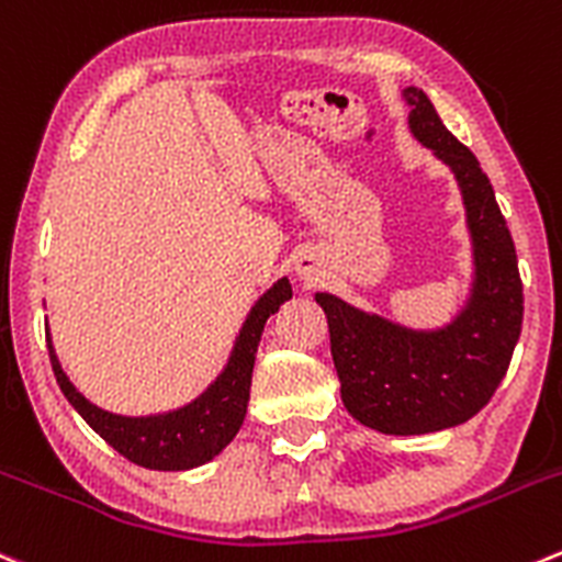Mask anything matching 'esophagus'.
I'll use <instances>...</instances> for the list:
<instances>
[{
    "label": "esophagus",
    "mask_w": 562,
    "mask_h": 562,
    "mask_svg": "<svg viewBox=\"0 0 562 562\" xmlns=\"http://www.w3.org/2000/svg\"><path fill=\"white\" fill-rule=\"evenodd\" d=\"M296 274L302 277L304 282H313V280H318V263H315V258L313 255H302V258L296 260Z\"/></svg>",
    "instance_id": "1"
}]
</instances>
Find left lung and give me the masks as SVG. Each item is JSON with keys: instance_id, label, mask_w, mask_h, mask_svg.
Here are the masks:
<instances>
[{"instance_id": "8db88e82", "label": "left lung", "mask_w": 562, "mask_h": 562, "mask_svg": "<svg viewBox=\"0 0 562 562\" xmlns=\"http://www.w3.org/2000/svg\"><path fill=\"white\" fill-rule=\"evenodd\" d=\"M414 139L453 170L472 236L475 280L464 310L442 329H408L315 293L329 324L340 397L348 414L379 434L412 437L475 417L503 381L521 335L525 293L514 238L475 154L461 145L428 95L406 87Z\"/></svg>"}]
</instances>
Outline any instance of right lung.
Segmentation results:
<instances>
[{
  "mask_svg": "<svg viewBox=\"0 0 562 562\" xmlns=\"http://www.w3.org/2000/svg\"><path fill=\"white\" fill-rule=\"evenodd\" d=\"M291 296L293 291L288 277L277 280L255 302V307L249 310L225 370L216 375V381L203 395L194 397L187 406L176 408V412L150 414V417H123V414L98 408L63 373L57 353H54L52 337L46 331L52 370L57 375L59 390L68 397L70 406L120 456H125L134 464L145 467V470H192V467H200L214 459V456H220L233 442L238 428H241L244 414H247L249 386H252V368L260 335H263V326L269 321V315H274L280 310V304L288 302Z\"/></svg>",
  "mask_w": 562,
  "mask_h": 562,
  "instance_id": "add662e5",
  "label": "right lung"
}]
</instances>
